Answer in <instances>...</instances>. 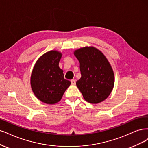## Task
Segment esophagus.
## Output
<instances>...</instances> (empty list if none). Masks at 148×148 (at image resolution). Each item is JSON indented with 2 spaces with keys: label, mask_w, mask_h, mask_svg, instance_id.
I'll use <instances>...</instances> for the list:
<instances>
[{
  "label": "esophagus",
  "mask_w": 148,
  "mask_h": 148,
  "mask_svg": "<svg viewBox=\"0 0 148 148\" xmlns=\"http://www.w3.org/2000/svg\"><path fill=\"white\" fill-rule=\"evenodd\" d=\"M71 84H72V85H75V82H76L75 80H74V79L71 80Z\"/></svg>",
  "instance_id": "34e87169"
}]
</instances>
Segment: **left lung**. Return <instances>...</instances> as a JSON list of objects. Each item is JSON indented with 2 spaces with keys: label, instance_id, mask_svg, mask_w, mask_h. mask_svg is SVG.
Returning <instances> with one entry per match:
<instances>
[{
  "label": "left lung",
  "instance_id": "1",
  "mask_svg": "<svg viewBox=\"0 0 148 148\" xmlns=\"http://www.w3.org/2000/svg\"><path fill=\"white\" fill-rule=\"evenodd\" d=\"M74 54L80 63L81 74L76 85L84 99L92 104L105 100L114 85L113 70L106 56L93 47L76 50Z\"/></svg>",
  "mask_w": 148,
  "mask_h": 148
}]
</instances>
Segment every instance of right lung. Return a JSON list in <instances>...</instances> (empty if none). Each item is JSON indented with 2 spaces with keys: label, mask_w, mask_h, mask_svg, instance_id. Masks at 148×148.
I'll return each instance as SVG.
<instances>
[{
  "label": "right lung",
  "mask_w": 148,
  "mask_h": 148,
  "mask_svg": "<svg viewBox=\"0 0 148 148\" xmlns=\"http://www.w3.org/2000/svg\"><path fill=\"white\" fill-rule=\"evenodd\" d=\"M61 56V53L56 50L47 52L37 60L32 70V91L40 101L47 104L60 101L71 85L70 81L64 78L63 71L59 67Z\"/></svg>",
  "instance_id": "1"
}]
</instances>
